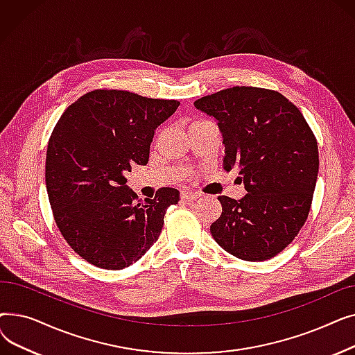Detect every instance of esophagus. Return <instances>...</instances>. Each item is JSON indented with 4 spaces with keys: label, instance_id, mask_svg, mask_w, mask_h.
<instances>
[{
    "label": "esophagus",
    "instance_id": "1",
    "mask_svg": "<svg viewBox=\"0 0 355 355\" xmlns=\"http://www.w3.org/2000/svg\"><path fill=\"white\" fill-rule=\"evenodd\" d=\"M201 194L196 193V191H190V190H182L181 191V198L185 201H193L196 198H198Z\"/></svg>",
    "mask_w": 355,
    "mask_h": 355
}]
</instances>
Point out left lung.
Here are the masks:
<instances>
[{
	"mask_svg": "<svg viewBox=\"0 0 355 355\" xmlns=\"http://www.w3.org/2000/svg\"><path fill=\"white\" fill-rule=\"evenodd\" d=\"M194 106L214 118L225 144V168H239L248 194L218 196L210 226L220 248L249 262L282 252L309 214L318 178V144L301 110L281 93L234 86Z\"/></svg>",
	"mask_w": 355,
	"mask_h": 355,
	"instance_id": "8db88e82",
	"label": "left lung"
}]
</instances>
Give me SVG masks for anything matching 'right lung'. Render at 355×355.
<instances>
[{
	"label": "right lung",
	"instance_id": "add662e5",
	"mask_svg": "<svg viewBox=\"0 0 355 355\" xmlns=\"http://www.w3.org/2000/svg\"><path fill=\"white\" fill-rule=\"evenodd\" d=\"M180 102L125 90H93L54 126L46 154V187L60 233L89 263L119 270L139 260L161 234L180 191L162 187L138 200L126 182L146 165L155 129Z\"/></svg>",
	"mask_w": 355,
	"mask_h": 355
}]
</instances>
